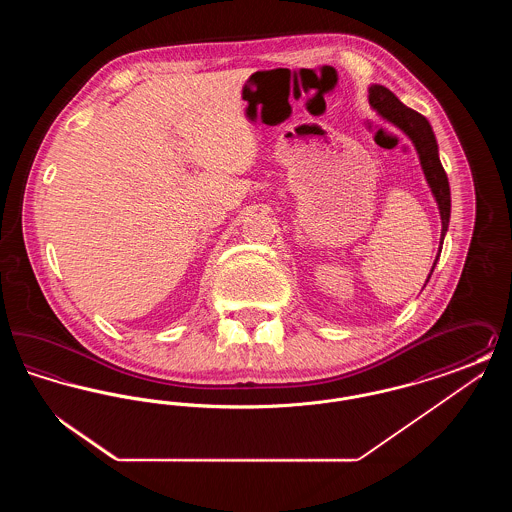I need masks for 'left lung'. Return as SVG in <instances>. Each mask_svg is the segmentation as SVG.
Listing matches in <instances>:
<instances>
[{
  "label": "left lung",
  "mask_w": 512,
  "mask_h": 512,
  "mask_svg": "<svg viewBox=\"0 0 512 512\" xmlns=\"http://www.w3.org/2000/svg\"><path fill=\"white\" fill-rule=\"evenodd\" d=\"M368 103L384 121L390 122L395 128H399L413 142L420 167L424 172V178H426V182L430 186V192L438 203L439 217H441V238H439V253H441L443 238L447 234L449 219H451V190H449L447 174L443 171L441 161H439L438 142H436L434 130H432L430 122L426 121V117H422L411 107L403 105L399 98L386 86L372 84L368 88ZM439 253L436 255V261L432 265L428 278H426V284H428V280H430V276L436 268Z\"/></svg>",
  "instance_id": "1"
}]
</instances>
